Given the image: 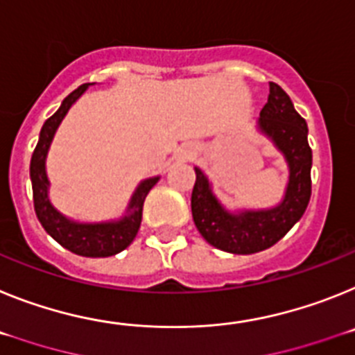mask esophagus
<instances>
[{"label": "esophagus", "mask_w": 355, "mask_h": 355, "mask_svg": "<svg viewBox=\"0 0 355 355\" xmlns=\"http://www.w3.org/2000/svg\"><path fill=\"white\" fill-rule=\"evenodd\" d=\"M196 153H198L196 146H193V144H186V146L178 148L177 153H175V160H177V162H187V160L195 159Z\"/></svg>", "instance_id": "34e87169"}]
</instances>
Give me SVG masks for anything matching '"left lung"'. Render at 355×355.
<instances>
[{
  "label": "left lung",
  "mask_w": 355,
  "mask_h": 355,
  "mask_svg": "<svg viewBox=\"0 0 355 355\" xmlns=\"http://www.w3.org/2000/svg\"><path fill=\"white\" fill-rule=\"evenodd\" d=\"M255 132L270 141L288 166L284 195L263 209L227 207L214 193L211 178L196 166L191 211L196 229L209 245L229 254H257L275 245L291 230L311 198L313 152L307 143V123L293 107L280 85L270 82V96L255 123Z\"/></svg>",
  "instance_id": "8db88e82"
}]
</instances>
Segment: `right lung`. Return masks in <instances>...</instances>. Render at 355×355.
<instances>
[{
    "label": "right lung",
    "mask_w": 355,
    "mask_h": 355,
    "mask_svg": "<svg viewBox=\"0 0 355 355\" xmlns=\"http://www.w3.org/2000/svg\"><path fill=\"white\" fill-rule=\"evenodd\" d=\"M91 85L92 84H84L75 89L69 96L64 98L57 112L44 121L41 134H39V143L33 150L32 160H30V180H32L33 207H35L37 218L41 221L42 229L53 237L58 245L73 254L82 255V257H110V255L125 250L126 246L134 241L135 234L141 227L144 198L159 182L160 175L141 180L126 203L125 212L114 220L80 221L69 218L55 207L49 198L51 184H49L48 171H46L49 146L53 143L57 128L66 118V114Z\"/></svg>",
    "instance_id": "1"
}]
</instances>
